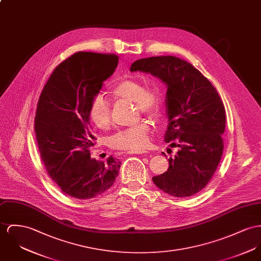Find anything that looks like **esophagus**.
I'll use <instances>...</instances> for the list:
<instances>
[{
	"mask_svg": "<svg viewBox=\"0 0 261 261\" xmlns=\"http://www.w3.org/2000/svg\"><path fill=\"white\" fill-rule=\"evenodd\" d=\"M148 153L146 150H134V151H128L127 154H145Z\"/></svg>",
	"mask_w": 261,
	"mask_h": 261,
	"instance_id": "34e87169",
	"label": "esophagus"
}]
</instances>
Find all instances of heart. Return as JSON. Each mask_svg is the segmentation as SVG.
<instances>
[{
	"label": "heart",
	"mask_w": 261,
	"mask_h": 261,
	"mask_svg": "<svg viewBox=\"0 0 261 261\" xmlns=\"http://www.w3.org/2000/svg\"><path fill=\"white\" fill-rule=\"evenodd\" d=\"M114 100L134 102L137 113L150 119L158 121L163 115L164 99L158 85L146 86L138 80H123L108 90ZM89 117L92 123L100 130H108L112 124L111 103L100 95L91 101L89 106ZM151 126L147 121L123 129L113 135L110 144L114 149L134 151L145 147L150 139Z\"/></svg>",
	"instance_id": "obj_1"
}]
</instances>
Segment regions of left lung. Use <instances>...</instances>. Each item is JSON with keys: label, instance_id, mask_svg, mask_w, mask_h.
I'll use <instances>...</instances> for the list:
<instances>
[{"label": "left lung", "instance_id": "left-lung-1", "mask_svg": "<svg viewBox=\"0 0 261 261\" xmlns=\"http://www.w3.org/2000/svg\"><path fill=\"white\" fill-rule=\"evenodd\" d=\"M130 70L149 72L168 87L164 141L178 152L153 182L173 197L194 196L212 180L223 151L225 109L217 89L194 65L173 56L136 60Z\"/></svg>", "mask_w": 261, "mask_h": 261}]
</instances>
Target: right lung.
I'll return each mask as SVG.
<instances>
[{
	"label": "right lung",
	"instance_id": "obj_1",
	"mask_svg": "<svg viewBox=\"0 0 261 261\" xmlns=\"http://www.w3.org/2000/svg\"><path fill=\"white\" fill-rule=\"evenodd\" d=\"M118 60L114 54H73L53 71L37 104L35 132L41 160L49 178L75 199L99 196L118 176V159L90 158L96 138L89 122L90 103Z\"/></svg>",
	"mask_w": 261,
	"mask_h": 261
}]
</instances>
